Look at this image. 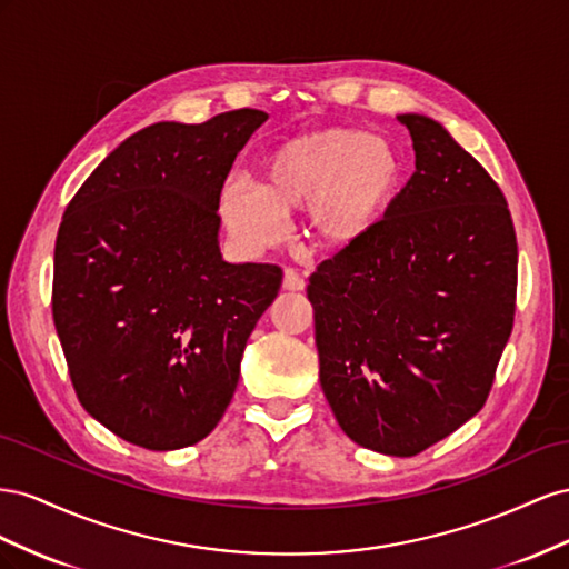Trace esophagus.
<instances>
[{
	"label": "esophagus",
	"mask_w": 569,
	"mask_h": 569,
	"mask_svg": "<svg viewBox=\"0 0 569 569\" xmlns=\"http://www.w3.org/2000/svg\"><path fill=\"white\" fill-rule=\"evenodd\" d=\"M283 288L286 290H302L305 288V276L293 269V267H286L283 271Z\"/></svg>",
	"instance_id": "obj_1"
}]
</instances>
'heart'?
<instances>
[{"label":"heart","mask_w":569,"mask_h":569,"mask_svg":"<svg viewBox=\"0 0 569 569\" xmlns=\"http://www.w3.org/2000/svg\"><path fill=\"white\" fill-rule=\"evenodd\" d=\"M400 181V157L386 140L348 128L300 136L276 148L259 183H226L221 214L250 246H267L290 212L307 209L310 231L327 246H348L379 219Z\"/></svg>","instance_id":"heart-1"}]
</instances>
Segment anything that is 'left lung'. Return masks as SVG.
<instances>
[{
  "instance_id": "obj_1",
  "label": "left lung",
  "mask_w": 569,
  "mask_h": 569,
  "mask_svg": "<svg viewBox=\"0 0 569 569\" xmlns=\"http://www.w3.org/2000/svg\"><path fill=\"white\" fill-rule=\"evenodd\" d=\"M415 173L381 221L310 276L319 381L357 446L412 458L472 419L512 331L506 194L421 113L398 117Z\"/></svg>"
}]
</instances>
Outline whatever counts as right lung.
I'll return each instance as SVG.
<instances>
[{"instance_id": "obj_1", "label": "right lung", "mask_w": 569, "mask_h": 569, "mask_svg": "<svg viewBox=\"0 0 569 569\" xmlns=\"http://www.w3.org/2000/svg\"><path fill=\"white\" fill-rule=\"evenodd\" d=\"M259 109L123 140L73 194L54 246L52 315L86 412L123 441H202L233 398L276 264H229L219 200Z\"/></svg>"}]
</instances>
